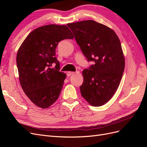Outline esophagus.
Instances as JSON below:
<instances>
[{
  "instance_id": "1",
  "label": "esophagus",
  "mask_w": 147,
  "mask_h": 147,
  "mask_svg": "<svg viewBox=\"0 0 147 147\" xmlns=\"http://www.w3.org/2000/svg\"><path fill=\"white\" fill-rule=\"evenodd\" d=\"M75 72H68L67 73V75L68 77H70V76H71V75L75 74Z\"/></svg>"
}]
</instances>
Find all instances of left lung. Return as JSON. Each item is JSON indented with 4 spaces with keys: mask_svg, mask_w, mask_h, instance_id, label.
Masks as SVG:
<instances>
[{
    "mask_svg": "<svg viewBox=\"0 0 147 147\" xmlns=\"http://www.w3.org/2000/svg\"><path fill=\"white\" fill-rule=\"evenodd\" d=\"M88 61L95 64L83 70L81 94L89 104H105L118 89L124 70L121 42L115 31L93 20L69 23Z\"/></svg>",
    "mask_w": 147,
    "mask_h": 147,
    "instance_id": "obj_1",
    "label": "left lung"
}]
</instances>
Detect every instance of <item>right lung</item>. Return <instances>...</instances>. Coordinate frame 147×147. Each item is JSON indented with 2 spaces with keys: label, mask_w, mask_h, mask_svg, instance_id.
Here are the masks:
<instances>
[{
  "label": "right lung",
  "mask_w": 147,
  "mask_h": 147,
  "mask_svg": "<svg viewBox=\"0 0 147 147\" xmlns=\"http://www.w3.org/2000/svg\"><path fill=\"white\" fill-rule=\"evenodd\" d=\"M74 36L65 25L49 24L32 31L21 44L16 55L21 86L33 103L48 108L58 99L66 74L59 72L56 48ZM55 63V68H51Z\"/></svg>",
  "instance_id": "right-lung-1"
}]
</instances>
